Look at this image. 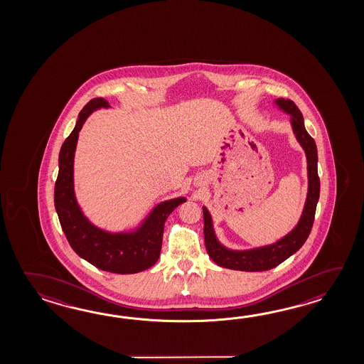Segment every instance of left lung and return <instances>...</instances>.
Masks as SVG:
<instances>
[{"instance_id":"obj_1","label":"left lung","mask_w":364,"mask_h":364,"mask_svg":"<svg viewBox=\"0 0 364 364\" xmlns=\"http://www.w3.org/2000/svg\"><path fill=\"white\" fill-rule=\"evenodd\" d=\"M276 104L279 109L291 116V126L296 140L301 143L307 156V171H309V193L304 204L302 217L291 232L279 242L254 248L247 251H232L224 247L215 235L212 218L208 209L203 207L204 217V240L209 257L220 267L235 269V271L262 272L268 271L279 264L285 262L289 256L295 254L309 238V232L315 220L317 201L320 196V179L317 174V148L315 140L311 138L303 124L301 110L291 100L277 99Z\"/></svg>"}]
</instances>
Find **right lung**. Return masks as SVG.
Instances as JSON below:
<instances>
[{
    "label": "right lung",
    "instance_id": "add662e5",
    "mask_svg": "<svg viewBox=\"0 0 364 364\" xmlns=\"http://www.w3.org/2000/svg\"><path fill=\"white\" fill-rule=\"evenodd\" d=\"M108 107V101L102 97L87 102L79 113L74 130L63 141L58 156L55 207L62 230L77 255L102 271L130 274L148 269L159 260L165 221L186 199L177 198L160 203L134 232H105L87 220L74 193V154L77 135L87 117L96 109Z\"/></svg>",
    "mask_w": 364,
    "mask_h": 364
}]
</instances>
